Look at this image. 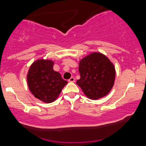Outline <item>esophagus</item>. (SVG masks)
I'll use <instances>...</instances> for the list:
<instances>
[{"label":"esophagus","instance_id":"esophagus-1","mask_svg":"<svg viewBox=\"0 0 146 146\" xmlns=\"http://www.w3.org/2000/svg\"><path fill=\"white\" fill-rule=\"evenodd\" d=\"M75 80H76V79H75L74 77H71V78H70L68 80V82H75Z\"/></svg>","mask_w":146,"mask_h":146}]
</instances>
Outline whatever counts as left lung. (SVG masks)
I'll list each match as a JSON object with an SVG mask.
<instances>
[{"mask_svg":"<svg viewBox=\"0 0 146 146\" xmlns=\"http://www.w3.org/2000/svg\"><path fill=\"white\" fill-rule=\"evenodd\" d=\"M80 78L76 84L85 96L98 100L110 93L114 84L115 66L110 58L100 52H92L79 61Z\"/></svg>","mask_w":146,"mask_h":146,"instance_id":"left-lung-1","label":"left lung"}]
</instances>
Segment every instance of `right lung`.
<instances>
[{"mask_svg":"<svg viewBox=\"0 0 146 146\" xmlns=\"http://www.w3.org/2000/svg\"><path fill=\"white\" fill-rule=\"evenodd\" d=\"M52 60L40 58L32 63L27 75V85L32 95L45 103L58 98L68 82L58 72L54 70Z\"/></svg>","mask_w":146,"mask_h":146,"instance_id":"right-lung-1","label":"right lung"}]
</instances>
